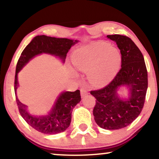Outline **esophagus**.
<instances>
[{
	"label": "esophagus",
	"instance_id": "esophagus-1",
	"mask_svg": "<svg viewBox=\"0 0 159 159\" xmlns=\"http://www.w3.org/2000/svg\"><path fill=\"white\" fill-rule=\"evenodd\" d=\"M80 95H81V97H84L87 95V91L85 88L82 87L81 89H80Z\"/></svg>",
	"mask_w": 159,
	"mask_h": 159
}]
</instances>
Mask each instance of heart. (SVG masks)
Instances as JSON below:
<instances>
[{
    "instance_id": "b5f03b06",
    "label": "heart",
    "mask_w": 159,
    "mask_h": 159,
    "mask_svg": "<svg viewBox=\"0 0 159 159\" xmlns=\"http://www.w3.org/2000/svg\"><path fill=\"white\" fill-rule=\"evenodd\" d=\"M122 56L118 48L108 43L96 41L75 51L72 62L80 71L89 73L92 84L104 86L112 80L121 65Z\"/></svg>"
}]
</instances>
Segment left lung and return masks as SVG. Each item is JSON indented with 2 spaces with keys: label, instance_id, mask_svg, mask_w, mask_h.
<instances>
[{
  "label": "left lung",
  "instance_id": "obj_1",
  "mask_svg": "<svg viewBox=\"0 0 159 159\" xmlns=\"http://www.w3.org/2000/svg\"><path fill=\"white\" fill-rule=\"evenodd\" d=\"M116 43L122 56L121 68L109 84L103 89L91 91L96 98L93 113L101 128L116 130L131 124L143 109L148 88V73L143 54L130 38L122 35H108ZM126 85L129 98L121 99L118 88Z\"/></svg>",
  "mask_w": 159,
  "mask_h": 159
}]
</instances>
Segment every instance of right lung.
Wrapping results in <instances>:
<instances>
[{"mask_svg": "<svg viewBox=\"0 0 159 159\" xmlns=\"http://www.w3.org/2000/svg\"><path fill=\"white\" fill-rule=\"evenodd\" d=\"M78 43L68 39H58L46 35H37L25 47L19 58L16 69L14 90L19 112L28 124L36 131L45 134H56L66 131L71 121L73 108L80 101L79 90L74 92L66 91L59 95L48 115L34 116L28 112L27 106L23 104L16 96L18 87V73L34 56L41 53H48L58 56L63 62L71 46Z\"/></svg>", "mask_w": 159, "mask_h": 159, "instance_id": "add662e5", "label": "right lung"}]
</instances>
